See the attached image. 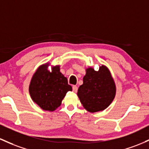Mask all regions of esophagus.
Wrapping results in <instances>:
<instances>
[{
    "mask_svg": "<svg viewBox=\"0 0 149 149\" xmlns=\"http://www.w3.org/2000/svg\"><path fill=\"white\" fill-rule=\"evenodd\" d=\"M73 91L74 93H77L78 91V87L76 86H73Z\"/></svg>",
    "mask_w": 149,
    "mask_h": 149,
    "instance_id": "1",
    "label": "esophagus"
}]
</instances>
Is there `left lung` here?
<instances>
[{"instance_id": "obj_1", "label": "left lung", "mask_w": 149, "mask_h": 149, "mask_svg": "<svg viewBox=\"0 0 149 149\" xmlns=\"http://www.w3.org/2000/svg\"><path fill=\"white\" fill-rule=\"evenodd\" d=\"M83 83L78 88L77 95L83 107L88 112H100L112 103L116 95V86L107 66L102 64L98 71L86 68Z\"/></svg>"}]
</instances>
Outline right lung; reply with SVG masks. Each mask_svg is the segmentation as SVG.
<instances>
[{
  "label": "right lung",
  "instance_id": "1",
  "mask_svg": "<svg viewBox=\"0 0 149 149\" xmlns=\"http://www.w3.org/2000/svg\"><path fill=\"white\" fill-rule=\"evenodd\" d=\"M49 62L40 65L31 78L29 93L32 100L45 111L53 112L61 105L68 91H72L67 78L60 72V65L48 69Z\"/></svg>",
  "mask_w": 149,
  "mask_h": 149
}]
</instances>
